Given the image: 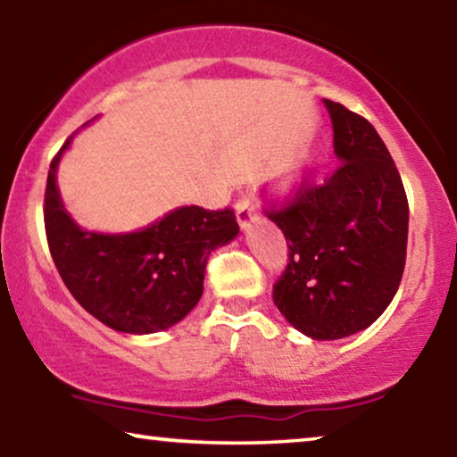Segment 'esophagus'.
<instances>
[{"label":"esophagus","instance_id":"34e87169","mask_svg":"<svg viewBox=\"0 0 457 457\" xmlns=\"http://www.w3.org/2000/svg\"><path fill=\"white\" fill-rule=\"evenodd\" d=\"M253 217H255L253 202H251V199L246 195H243L238 199V202H236V219H238L240 228H243V229L249 228V223L253 221Z\"/></svg>","mask_w":457,"mask_h":457}]
</instances>
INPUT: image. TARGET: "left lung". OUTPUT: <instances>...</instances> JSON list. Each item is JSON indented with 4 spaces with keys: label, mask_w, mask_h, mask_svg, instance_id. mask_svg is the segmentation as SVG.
<instances>
[{
    "label": "left lung",
    "mask_w": 457,
    "mask_h": 457,
    "mask_svg": "<svg viewBox=\"0 0 457 457\" xmlns=\"http://www.w3.org/2000/svg\"><path fill=\"white\" fill-rule=\"evenodd\" d=\"M324 107L342 165L269 212L290 246L272 301L318 342L348 337L382 316L400 287L408 243L406 193L385 141L344 104L324 98Z\"/></svg>",
    "instance_id": "left-lung-1"
}]
</instances>
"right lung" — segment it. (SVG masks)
<instances>
[{"instance_id": "right-lung-1", "label": "right lung", "mask_w": 457, "mask_h": 457, "mask_svg": "<svg viewBox=\"0 0 457 457\" xmlns=\"http://www.w3.org/2000/svg\"><path fill=\"white\" fill-rule=\"evenodd\" d=\"M71 144L51 161L45 193L46 240L62 281L87 313L120 333L174 327L202 298L212 251L238 236L234 212L180 206L133 232L83 229L57 188V165Z\"/></svg>"}]
</instances>
